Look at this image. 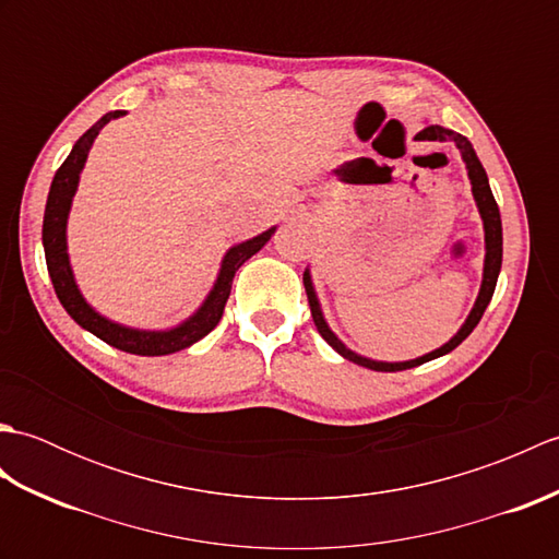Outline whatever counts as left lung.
I'll return each instance as SVG.
<instances>
[{
	"label": "left lung",
	"mask_w": 559,
	"mask_h": 559,
	"mask_svg": "<svg viewBox=\"0 0 559 559\" xmlns=\"http://www.w3.org/2000/svg\"><path fill=\"white\" fill-rule=\"evenodd\" d=\"M418 141H454L456 148L461 151V158L466 163V170L471 177V185H473V199H476L478 211H480V218H483V228H485V266H483V286L478 293V300L473 305V310L468 314L466 322L459 329V334L451 338L449 343H444L442 348H437L432 353L423 355V358H415V360H406V362H377L370 358H362V355L348 350L343 343L336 338L334 331L329 329V324L324 322V314L319 310V300H317V293L312 288V278H310V271L302 273V281H305V290H307V300H310V312L314 319V326L322 338L329 343L331 348H334L343 358L355 362V365H362L367 370H377V372H399V370H411V367H418L427 360H435L439 355H447L454 350L461 341H466L468 334L473 329L478 326L480 317L485 312V307L490 305L492 300V293L497 286V276H500V269H502V218H500V209H497V201L492 197V189L488 182V175H485V168L480 165L476 151H473L471 141L463 136L451 132V129H444L439 124H430L425 127L423 132H418L415 136Z\"/></svg>",
	"instance_id": "8db88e82"
}]
</instances>
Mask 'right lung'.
<instances>
[{"instance_id":"obj_1","label":"right lung","mask_w":559,"mask_h":559,"mask_svg":"<svg viewBox=\"0 0 559 559\" xmlns=\"http://www.w3.org/2000/svg\"><path fill=\"white\" fill-rule=\"evenodd\" d=\"M120 115L124 112L115 110V112L103 115L100 120L76 141L67 160L59 165V170L55 173V180L50 185V194H47V204H45L43 247H45L47 273H50L55 293L67 310V314L74 319L79 326L91 331V334L98 336L100 341L110 343V346L132 355H148V358H153V355H170L177 350H185L199 338H204L209 331L216 329V324L223 317L225 302L230 298L235 271L271 240V235L276 228H271L266 233L252 237V240L240 242L228 249V254L223 257L216 286H213V290L209 293L204 305H201L199 310L180 326L168 329V331H141V329L115 324L110 319L100 317L86 300H83V295L76 288L74 273H71L69 254H67V218H69L71 199H74L76 187H79V175L83 170V163L88 158L93 141H96L98 132L105 124Z\"/></svg>"}]
</instances>
